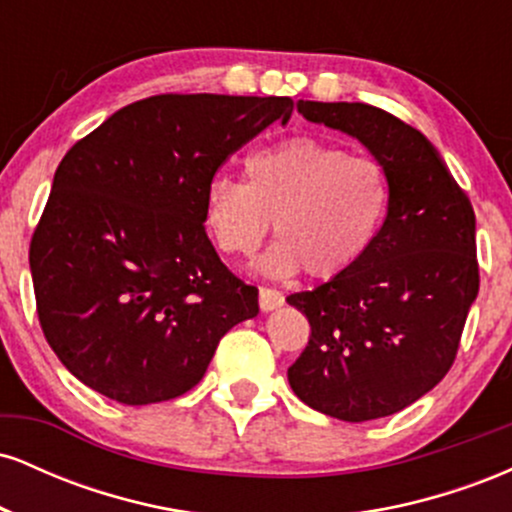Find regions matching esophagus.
<instances>
[{
  "label": "esophagus",
  "mask_w": 512,
  "mask_h": 512,
  "mask_svg": "<svg viewBox=\"0 0 512 512\" xmlns=\"http://www.w3.org/2000/svg\"><path fill=\"white\" fill-rule=\"evenodd\" d=\"M281 305H284V293L262 286V289H260V308L264 310V313L281 308Z\"/></svg>",
  "instance_id": "1"
}]
</instances>
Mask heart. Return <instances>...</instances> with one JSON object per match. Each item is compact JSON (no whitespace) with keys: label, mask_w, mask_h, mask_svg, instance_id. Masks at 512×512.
<instances>
[{"label":"heart","mask_w":512,"mask_h":512,"mask_svg":"<svg viewBox=\"0 0 512 512\" xmlns=\"http://www.w3.org/2000/svg\"><path fill=\"white\" fill-rule=\"evenodd\" d=\"M390 209V178L373 158L296 137L245 158V182L219 175L204 192V226L223 255L260 250L274 221L279 238L262 272L337 279L370 250Z\"/></svg>","instance_id":"heart-1"}]
</instances>
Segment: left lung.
<instances>
[{"instance_id":"left-lung-1","label":"left lung","mask_w":512,"mask_h":512,"mask_svg":"<svg viewBox=\"0 0 512 512\" xmlns=\"http://www.w3.org/2000/svg\"><path fill=\"white\" fill-rule=\"evenodd\" d=\"M361 142L390 178L378 238L349 272L286 301L310 322L289 368L301 402L334 419L397 414L445 378L479 293L474 209L424 134L366 103L298 101Z\"/></svg>"}]
</instances>
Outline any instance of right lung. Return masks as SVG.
Here are the masks:
<instances>
[{"mask_svg":"<svg viewBox=\"0 0 512 512\" xmlns=\"http://www.w3.org/2000/svg\"><path fill=\"white\" fill-rule=\"evenodd\" d=\"M291 113V98L163 93L64 154L28 260L40 327L74 378L132 407L175 399L204 378L223 334L260 313L255 286L204 231V192Z\"/></svg>","mask_w":512,"mask_h":512,"instance_id":"right-lung-1","label":"right lung"}]
</instances>
